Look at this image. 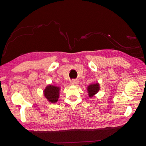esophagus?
I'll return each instance as SVG.
<instances>
[{
    "instance_id": "1",
    "label": "esophagus",
    "mask_w": 146,
    "mask_h": 146,
    "mask_svg": "<svg viewBox=\"0 0 146 146\" xmlns=\"http://www.w3.org/2000/svg\"><path fill=\"white\" fill-rule=\"evenodd\" d=\"M78 83V80H72L70 81V84L71 85H76Z\"/></svg>"
}]
</instances>
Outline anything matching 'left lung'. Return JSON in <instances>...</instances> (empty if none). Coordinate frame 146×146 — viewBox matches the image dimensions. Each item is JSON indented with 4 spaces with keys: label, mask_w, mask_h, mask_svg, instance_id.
<instances>
[{
    "label": "left lung",
    "mask_w": 146,
    "mask_h": 146,
    "mask_svg": "<svg viewBox=\"0 0 146 146\" xmlns=\"http://www.w3.org/2000/svg\"><path fill=\"white\" fill-rule=\"evenodd\" d=\"M99 90V84L98 83L95 84H91V85L88 86L87 88V90L90 98H92V97H93L96 93H98Z\"/></svg>",
    "instance_id": "8db88e82"
}]
</instances>
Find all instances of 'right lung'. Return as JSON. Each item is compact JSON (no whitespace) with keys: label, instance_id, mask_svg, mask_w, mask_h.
Listing matches in <instances>:
<instances>
[{"label":"right lung","instance_id":"add662e5","mask_svg":"<svg viewBox=\"0 0 146 146\" xmlns=\"http://www.w3.org/2000/svg\"><path fill=\"white\" fill-rule=\"evenodd\" d=\"M60 88L49 85L44 90V95L47 100L51 103H56L58 100Z\"/></svg>","mask_w":146,"mask_h":146}]
</instances>
